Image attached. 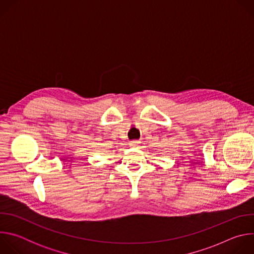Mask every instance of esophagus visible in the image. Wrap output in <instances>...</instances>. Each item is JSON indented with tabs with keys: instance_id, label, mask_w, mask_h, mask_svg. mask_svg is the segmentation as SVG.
<instances>
[{
	"instance_id": "34e87169",
	"label": "esophagus",
	"mask_w": 254,
	"mask_h": 254,
	"mask_svg": "<svg viewBox=\"0 0 254 254\" xmlns=\"http://www.w3.org/2000/svg\"><path fill=\"white\" fill-rule=\"evenodd\" d=\"M139 143H140V140H131V141H130V146H132V147H138Z\"/></svg>"
}]
</instances>
